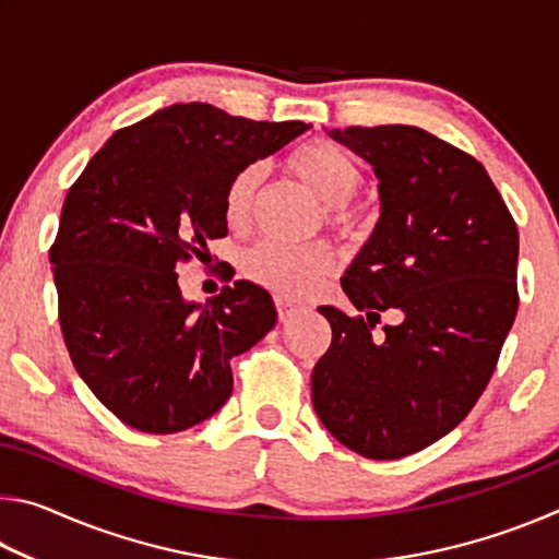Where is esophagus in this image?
<instances>
[{"instance_id": "1", "label": "esophagus", "mask_w": 559, "mask_h": 559, "mask_svg": "<svg viewBox=\"0 0 559 559\" xmlns=\"http://www.w3.org/2000/svg\"><path fill=\"white\" fill-rule=\"evenodd\" d=\"M276 308H278L281 320H288L293 313H298V306L288 298H276Z\"/></svg>"}]
</instances>
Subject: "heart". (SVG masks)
Returning a JSON list of instances; mask_svg holds the SVG:
<instances>
[{
	"mask_svg": "<svg viewBox=\"0 0 559 559\" xmlns=\"http://www.w3.org/2000/svg\"><path fill=\"white\" fill-rule=\"evenodd\" d=\"M290 173L302 185L313 189L320 202L328 204V219L337 229H353L357 212L353 210L355 192L362 185V169L357 159L343 147L325 140L300 145L288 159ZM263 185V167L249 165L226 187L224 219L231 229H243L257 210L259 192ZM335 269V253L323 241L313 243H286L276 239H263L243 253V271L251 281L261 283L278 296L300 298L318 288L328 273Z\"/></svg>",
	"mask_w": 559,
	"mask_h": 559,
	"instance_id": "b5f03b06",
	"label": "heart"
}]
</instances>
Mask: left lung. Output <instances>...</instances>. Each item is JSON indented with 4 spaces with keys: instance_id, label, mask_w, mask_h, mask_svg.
Wrapping results in <instances>:
<instances>
[{
    "instance_id": "left-lung-1",
    "label": "left lung",
    "mask_w": 559,
    "mask_h": 559,
    "mask_svg": "<svg viewBox=\"0 0 559 559\" xmlns=\"http://www.w3.org/2000/svg\"><path fill=\"white\" fill-rule=\"evenodd\" d=\"M372 165L380 219L343 276L362 316L318 310L333 343L316 414L365 459L409 456L466 419L518 313V226L486 167L414 126L325 130ZM403 320L371 337L379 313Z\"/></svg>"
}]
</instances>
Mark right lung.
Masks as SVG:
<instances>
[{
    "instance_id": "1",
    "label": "right lung",
    "mask_w": 559,
    "mask_h": 559,
    "mask_svg": "<svg viewBox=\"0 0 559 559\" xmlns=\"http://www.w3.org/2000/svg\"><path fill=\"white\" fill-rule=\"evenodd\" d=\"M310 126L175 103L122 128L66 194L51 271L75 372L128 427L177 433L231 396V357L276 325L269 290L236 281L187 300L179 261L226 236L236 173Z\"/></svg>"
}]
</instances>
